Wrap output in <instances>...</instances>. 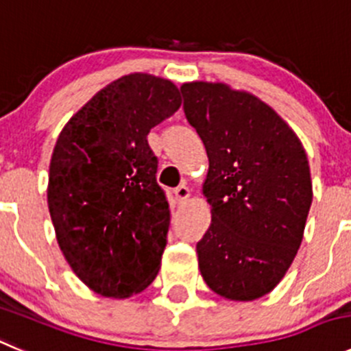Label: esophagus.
Returning <instances> with one entry per match:
<instances>
[{"instance_id": "obj_1", "label": "esophagus", "mask_w": 351, "mask_h": 351, "mask_svg": "<svg viewBox=\"0 0 351 351\" xmlns=\"http://www.w3.org/2000/svg\"><path fill=\"white\" fill-rule=\"evenodd\" d=\"M173 195H176V199H178L179 203L186 202V199L189 198V188L186 184H181L176 188V191H173Z\"/></svg>"}]
</instances>
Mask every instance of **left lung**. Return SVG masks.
<instances>
[{"instance_id":"left-lung-1","label":"left lung","mask_w":351,"mask_h":351,"mask_svg":"<svg viewBox=\"0 0 351 351\" xmlns=\"http://www.w3.org/2000/svg\"><path fill=\"white\" fill-rule=\"evenodd\" d=\"M184 113L208 155L203 184L212 223L196 243L208 288L236 302L267 295L285 278L312 205L306 153L269 105L223 84L181 88Z\"/></svg>"}]
</instances>
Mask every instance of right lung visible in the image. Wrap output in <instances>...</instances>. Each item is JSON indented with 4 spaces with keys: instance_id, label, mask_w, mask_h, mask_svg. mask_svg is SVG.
I'll use <instances>...</instances> for the list:
<instances>
[{
    "instance_id": "obj_1",
    "label": "right lung",
    "mask_w": 351,
    "mask_h": 351,
    "mask_svg": "<svg viewBox=\"0 0 351 351\" xmlns=\"http://www.w3.org/2000/svg\"><path fill=\"white\" fill-rule=\"evenodd\" d=\"M179 106L172 82L131 73L96 93L60 132L49 215L63 256L98 295L125 298L158 274L170 212L146 138Z\"/></svg>"
}]
</instances>
